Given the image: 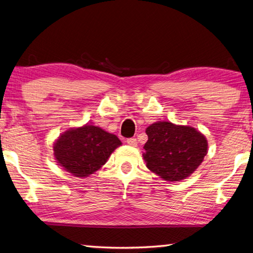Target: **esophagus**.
<instances>
[{"label":"esophagus","instance_id":"1","mask_svg":"<svg viewBox=\"0 0 253 253\" xmlns=\"http://www.w3.org/2000/svg\"><path fill=\"white\" fill-rule=\"evenodd\" d=\"M126 143L129 145V146H136V145H137V139L136 138H128L126 140Z\"/></svg>","mask_w":253,"mask_h":253}]
</instances>
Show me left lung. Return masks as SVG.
Instances as JSON below:
<instances>
[{"mask_svg":"<svg viewBox=\"0 0 253 253\" xmlns=\"http://www.w3.org/2000/svg\"><path fill=\"white\" fill-rule=\"evenodd\" d=\"M143 154L146 166L165 181H181L194 172L208 153L205 137L195 128L158 122L147 127Z\"/></svg>","mask_w":253,"mask_h":253,"instance_id":"1","label":"left lung"}]
</instances>
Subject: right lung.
I'll return each mask as SVG.
<instances>
[{
  "label": "right lung",
  "mask_w": 253,
  "mask_h": 253,
  "mask_svg": "<svg viewBox=\"0 0 253 253\" xmlns=\"http://www.w3.org/2000/svg\"><path fill=\"white\" fill-rule=\"evenodd\" d=\"M122 142L101 128L84 125L66 131L54 143L55 160L77 177H84L105 164Z\"/></svg>",
  "instance_id": "add662e5"
}]
</instances>
